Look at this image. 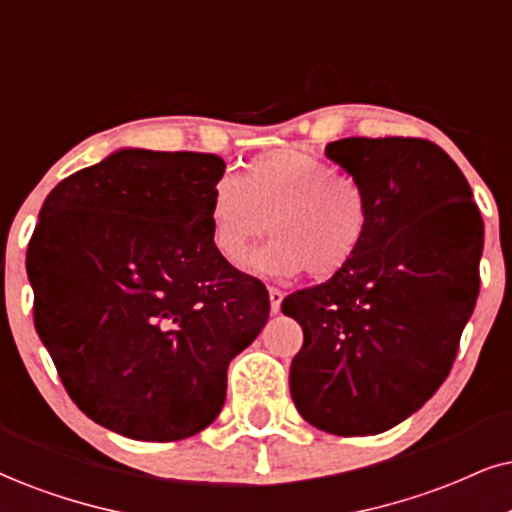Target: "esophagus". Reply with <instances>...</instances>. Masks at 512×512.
I'll use <instances>...</instances> for the list:
<instances>
[{
  "label": "esophagus",
  "mask_w": 512,
  "mask_h": 512,
  "mask_svg": "<svg viewBox=\"0 0 512 512\" xmlns=\"http://www.w3.org/2000/svg\"><path fill=\"white\" fill-rule=\"evenodd\" d=\"M268 296H270V311L277 313V311H280V306H282V299H285V294H282L280 289L270 287V289H268Z\"/></svg>",
  "instance_id": "esophagus-1"
}]
</instances>
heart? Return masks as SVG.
Listing matches in <instances>:
<instances>
[{"label":"heart","mask_w":512,"mask_h":512,"mask_svg":"<svg viewBox=\"0 0 512 512\" xmlns=\"http://www.w3.org/2000/svg\"><path fill=\"white\" fill-rule=\"evenodd\" d=\"M274 239L246 259L251 273L327 280L358 256L370 230V201L349 175L301 149H275L223 178L206 204L208 239L230 266H242L265 223Z\"/></svg>","instance_id":"obj_1"}]
</instances>
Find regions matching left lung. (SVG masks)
<instances>
[{
    "instance_id": "obj_1",
    "label": "left lung",
    "mask_w": 512,
    "mask_h": 512,
    "mask_svg": "<svg viewBox=\"0 0 512 512\" xmlns=\"http://www.w3.org/2000/svg\"><path fill=\"white\" fill-rule=\"evenodd\" d=\"M325 156L365 189L358 256L285 296L304 330L289 370L301 418L339 437L380 434L430 401L475 311L484 225L444 149L415 137H346Z\"/></svg>"
}]
</instances>
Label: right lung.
<instances>
[{"label":"right lung","mask_w":512,"mask_h":512,"mask_svg":"<svg viewBox=\"0 0 512 512\" xmlns=\"http://www.w3.org/2000/svg\"><path fill=\"white\" fill-rule=\"evenodd\" d=\"M225 161L118 149L61 180L28 244L35 330L87 418L137 441L204 430L270 296L208 239Z\"/></svg>","instance_id":"obj_1"}]
</instances>
